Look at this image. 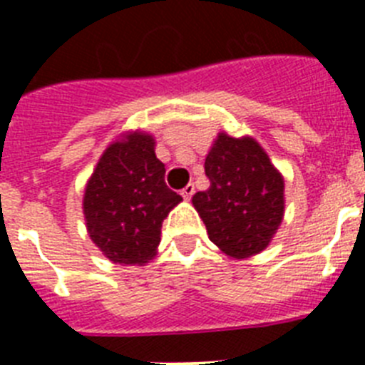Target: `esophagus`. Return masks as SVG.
Returning a JSON list of instances; mask_svg holds the SVG:
<instances>
[{"label": "esophagus", "mask_w": 365, "mask_h": 365, "mask_svg": "<svg viewBox=\"0 0 365 365\" xmlns=\"http://www.w3.org/2000/svg\"><path fill=\"white\" fill-rule=\"evenodd\" d=\"M193 192H195V186H193V182H190V185H186L185 188L180 190V195H182L185 199H192Z\"/></svg>", "instance_id": "esophagus-1"}]
</instances>
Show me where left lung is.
Listing matches in <instances>:
<instances>
[{
	"label": "left lung",
	"mask_w": 365,
	"mask_h": 365,
	"mask_svg": "<svg viewBox=\"0 0 365 365\" xmlns=\"http://www.w3.org/2000/svg\"><path fill=\"white\" fill-rule=\"evenodd\" d=\"M205 173L210 188L192 202L212 243L235 259L267 248L283 219V179L259 144L219 133Z\"/></svg>",
	"instance_id": "8db88e82"
}]
</instances>
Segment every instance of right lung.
Masks as SVG:
<instances>
[{"label":"right lung","instance_id":"add662e5","mask_svg":"<svg viewBox=\"0 0 365 365\" xmlns=\"http://www.w3.org/2000/svg\"><path fill=\"white\" fill-rule=\"evenodd\" d=\"M164 173L146 133L113 143L96 164L83 193V214L89 237L113 263L143 265L155 256L163 221L182 201L168 188Z\"/></svg>","mask_w":365,"mask_h":365}]
</instances>
